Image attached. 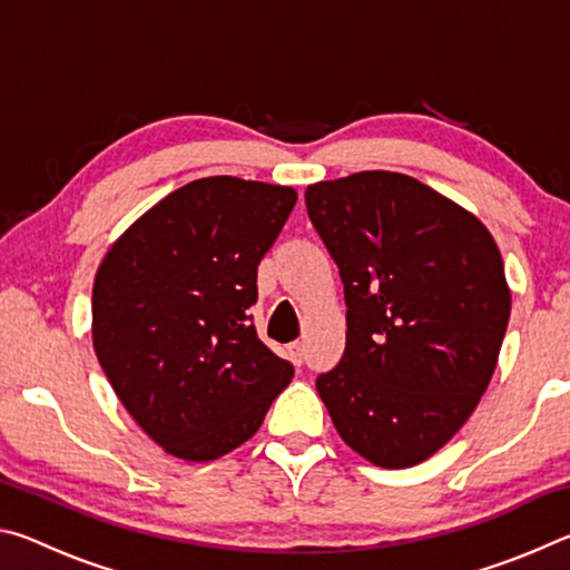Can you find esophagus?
<instances>
[{
    "mask_svg": "<svg viewBox=\"0 0 570 570\" xmlns=\"http://www.w3.org/2000/svg\"><path fill=\"white\" fill-rule=\"evenodd\" d=\"M288 356H292V362H294V364H302V362H304V356H306V346H304V342H294V344H288Z\"/></svg>",
    "mask_w": 570,
    "mask_h": 570,
    "instance_id": "obj_1",
    "label": "esophagus"
}]
</instances>
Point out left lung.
<instances>
[{"label": "left lung", "mask_w": 570, "mask_h": 570, "mask_svg": "<svg viewBox=\"0 0 570 570\" xmlns=\"http://www.w3.org/2000/svg\"><path fill=\"white\" fill-rule=\"evenodd\" d=\"M340 266L346 346L316 377L340 438L380 468L445 445L493 377L510 288L490 230L402 173L362 170L306 188Z\"/></svg>", "instance_id": "left-lung-1"}]
</instances>
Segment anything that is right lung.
I'll use <instances>...</instances> for the list:
<instances>
[{
  "instance_id": "obj_1",
  "label": "right lung",
  "mask_w": 570,
  "mask_h": 570,
  "mask_svg": "<svg viewBox=\"0 0 570 570\" xmlns=\"http://www.w3.org/2000/svg\"><path fill=\"white\" fill-rule=\"evenodd\" d=\"M296 190L210 176L115 240L92 286V346L130 417L180 460L208 462L262 428L294 366L258 340L256 268Z\"/></svg>"
}]
</instances>
